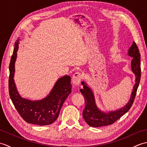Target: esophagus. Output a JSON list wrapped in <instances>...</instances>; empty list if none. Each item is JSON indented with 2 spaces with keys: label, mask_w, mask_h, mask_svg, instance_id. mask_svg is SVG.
<instances>
[{
  "label": "esophagus",
  "mask_w": 147,
  "mask_h": 147,
  "mask_svg": "<svg viewBox=\"0 0 147 147\" xmlns=\"http://www.w3.org/2000/svg\"><path fill=\"white\" fill-rule=\"evenodd\" d=\"M82 73H79V72L74 73L73 75V77H72V82H73V85L75 86H78L81 82V80L82 79Z\"/></svg>",
  "instance_id": "34e87169"
}]
</instances>
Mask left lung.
<instances>
[{
  "label": "left lung",
  "instance_id": "1",
  "mask_svg": "<svg viewBox=\"0 0 147 147\" xmlns=\"http://www.w3.org/2000/svg\"><path fill=\"white\" fill-rule=\"evenodd\" d=\"M127 54L133 57L131 62V67L135 76V84L134 85L131 95L128 102L124 106L115 111L104 112L100 110L96 104L95 98L92 89L85 82H82L83 89L80 92L84 96L85 100V108L83 112V117L86 123L92 127H101L110 125L118 120L122 115L129 110L135 98L137 89L139 86L141 77V68H140V54L136 43L133 42L132 45L128 50Z\"/></svg>",
  "mask_w": 147,
  "mask_h": 147
}]
</instances>
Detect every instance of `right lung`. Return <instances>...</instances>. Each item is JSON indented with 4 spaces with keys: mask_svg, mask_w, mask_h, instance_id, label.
<instances>
[{
    "mask_svg": "<svg viewBox=\"0 0 147 147\" xmlns=\"http://www.w3.org/2000/svg\"><path fill=\"white\" fill-rule=\"evenodd\" d=\"M20 39L15 42L9 64V92L11 100L21 117L28 123L45 126L57 119L65 100L71 92V77L65 75L58 79L49 94L39 100H31L20 95L14 82L15 62Z\"/></svg>",
    "mask_w": 147,
    "mask_h": 147,
    "instance_id": "1",
    "label": "right lung"
}]
</instances>
